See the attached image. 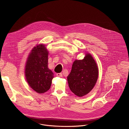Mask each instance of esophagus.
Segmentation results:
<instances>
[{"mask_svg": "<svg viewBox=\"0 0 129 129\" xmlns=\"http://www.w3.org/2000/svg\"><path fill=\"white\" fill-rule=\"evenodd\" d=\"M56 76L57 77H62L63 76V75H62V73H57Z\"/></svg>", "mask_w": 129, "mask_h": 129, "instance_id": "1", "label": "esophagus"}]
</instances>
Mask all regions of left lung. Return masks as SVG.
Listing matches in <instances>:
<instances>
[{"mask_svg": "<svg viewBox=\"0 0 129 129\" xmlns=\"http://www.w3.org/2000/svg\"><path fill=\"white\" fill-rule=\"evenodd\" d=\"M99 76L97 64L89 53L83 60L73 62L70 74L67 77L68 86L72 92L82 97L93 89Z\"/></svg>", "mask_w": 129, "mask_h": 129, "instance_id": "8db88e82", "label": "left lung"}]
</instances>
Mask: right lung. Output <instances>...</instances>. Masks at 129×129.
Masks as SVG:
<instances>
[{
    "instance_id": "add662e5",
    "label": "right lung",
    "mask_w": 129,
    "mask_h": 129,
    "mask_svg": "<svg viewBox=\"0 0 129 129\" xmlns=\"http://www.w3.org/2000/svg\"><path fill=\"white\" fill-rule=\"evenodd\" d=\"M48 51L39 44L31 50L27 58L25 73L30 87L38 93L48 91L51 86L53 73L48 68Z\"/></svg>"
}]
</instances>
